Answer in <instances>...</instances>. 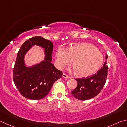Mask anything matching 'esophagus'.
Wrapping results in <instances>:
<instances>
[{"instance_id":"34e87169","label":"esophagus","mask_w":127,"mask_h":127,"mask_svg":"<svg viewBox=\"0 0 127 127\" xmlns=\"http://www.w3.org/2000/svg\"><path fill=\"white\" fill-rule=\"evenodd\" d=\"M62 77H64V78H66V79H70V77L69 76H68L67 75H66L65 73H64L63 74H62Z\"/></svg>"}]
</instances>
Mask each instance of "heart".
I'll use <instances>...</instances> for the list:
<instances>
[{
	"label": "heart",
	"mask_w": 127,
	"mask_h": 127,
	"mask_svg": "<svg viewBox=\"0 0 127 127\" xmlns=\"http://www.w3.org/2000/svg\"><path fill=\"white\" fill-rule=\"evenodd\" d=\"M57 66L63 68L69 65L72 60V65L76 74L80 77L91 76L101 67L104 57L96 47L89 43H81L71 46L66 50L59 47L56 52Z\"/></svg>",
	"instance_id": "1"
}]
</instances>
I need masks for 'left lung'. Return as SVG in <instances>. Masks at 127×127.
I'll use <instances>...</instances> for the list:
<instances>
[{"mask_svg":"<svg viewBox=\"0 0 127 127\" xmlns=\"http://www.w3.org/2000/svg\"><path fill=\"white\" fill-rule=\"evenodd\" d=\"M106 55L105 59H108ZM105 62L100 70L96 74L86 78L75 79L77 86L71 94L75 98L80 100H86L97 96L103 88L106 80L108 67Z\"/></svg>","mask_w":127,"mask_h":127,"instance_id":"left-lung-1","label":"left lung"}]
</instances>
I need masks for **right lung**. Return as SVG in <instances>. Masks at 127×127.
I'll return each mask as SVG.
<instances>
[{
	"label": "right lung",
	"instance_id": "obj_1",
	"mask_svg": "<svg viewBox=\"0 0 127 127\" xmlns=\"http://www.w3.org/2000/svg\"><path fill=\"white\" fill-rule=\"evenodd\" d=\"M35 45L44 48L45 59L28 67L25 64L24 56ZM52 50V42L40 36L28 39L20 48L13 70V81L20 93L26 98L34 100L44 98L53 83L61 77L62 72L51 63Z\"/></svg>",
	"mask_w": 127,
	"mask_h": 127
}]
</instances>
